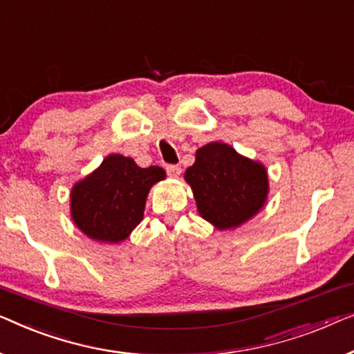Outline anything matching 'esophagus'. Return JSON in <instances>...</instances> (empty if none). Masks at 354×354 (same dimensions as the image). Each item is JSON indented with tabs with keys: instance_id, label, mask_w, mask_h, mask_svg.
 I'll return each mask as SVG.
<instances>
[{
	"instance_id": "34e87169",
	"label": "esophagus",
	"mask_w": 354,
	"mask_h": 354,
	"mask_svg": "<svg viewBox=\"0 0 354 354\" xmlns=\"http://www.w3.org/2000/svg\"><path fill=\"white\" fill-rule=\"evenodd\" d=\"M167 173L171 178H178L179 175H181V167H179V165H167Z\"/></svg>"
}]
</instances>
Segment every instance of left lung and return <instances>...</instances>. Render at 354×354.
Listing matches in <instances>:
<instances>
[{"label":"left lung","mask_w":354,"mask_h":354,"mask_svg":"<svg viewBox=\"0 0 354 354\" xmlns=\"http://www.w3.org/2000/svg\"><path fill=\"white\" fill-rule=\"evenodd\" d=\"M198 213L218 229H231L258 213L268 196V175L253 162L223 142H210L196 152L186 170Z\"/></svg>","instance_id":"8db88e82"}]
</instances>
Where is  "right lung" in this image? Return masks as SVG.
Returning a JSON list of instances; mask_svg holds the SVG:
<instances>
[{"mask_svg": "<svg viewBox=\"0 0 354 354\" xmlns=\"http://www.w3.org/2000/svg\"><path fill=\"white\" fill-rule=\"evenodd\" d=\"M165 179L160 167L141 168L133 158L112 153L71 194L72 218L88 237L122 242L139 225L149 189Z\"/></svg>", "mask_w": 354, "mask_h": 354, "instance_id": "obj_1", "label": "right lung"}]
</instances>
